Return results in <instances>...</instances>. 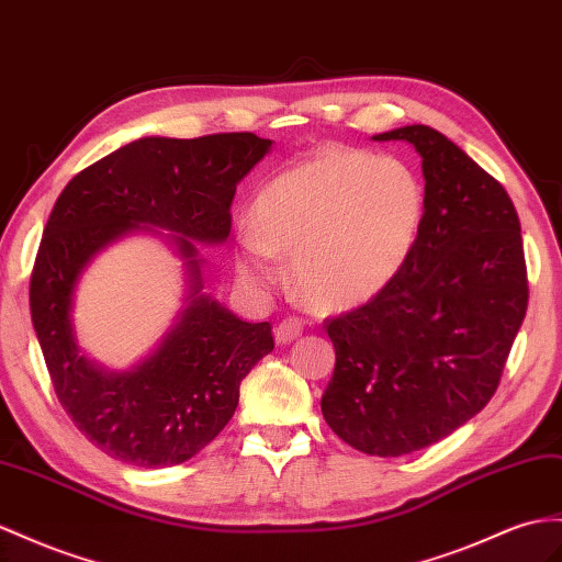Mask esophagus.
<instances>
[{"mask_svg":"<svg viewBox=\"0 0 562 562\" xmlns=\"http://www.w3.org/2000/svg\"><path fill=\"white\" fill-rule=\"evenodd\" d=\"M301 333H304V323L299 318H284L276 327V341L278 344H292Z\"/></svg>","mask_w":562,"mask_h":562,"instance_id":"obj_1","label":"esophagus"}]
</instances>
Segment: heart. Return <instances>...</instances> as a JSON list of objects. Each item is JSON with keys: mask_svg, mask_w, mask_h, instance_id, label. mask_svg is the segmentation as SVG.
I'll return each mask as SVG.
<instances>
[{"mask_svg": "<svg viewBox=\"0 0 562 562\" xmlns=\"http://www.w3.org/2000/svg\"><path fill=\"white\" fill-rule=\"evenodd\" d=\"M425 187L390 156L323 149L256 192L251 227L239 229V280L263 292L292 256V282L325 311L375 299L404 270L420 237Z\"/></svg>", "mask_w": 562, "mask_h": 562, "instance_id": "obj_1", "label": "heart"}]
</instances>
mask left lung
I'll list each match as a JSON object with an SVG mask.
<instances>
[{"instance_id": "obj_1", "label": "left lung", "mask_w": 562, "mask_h": 562, "mask_svg": "<svg viewBox=\"0 0 562 562\" xmlns=\"http://www.w3.org/2000/svg\"><path fill=\"white\" fill-rule=\"evenodd\" d=\"M401 139L423 158L425 218L398 278L327 321L337 363L325 423L368 456L396 458L449 437L494 396L527 313L520 218L508 192L429 125Z\"/></svg>"}]
</instances>
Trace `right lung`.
<instances>
[{"mask_svg": "<svg viewBox=\"0 0 562 562\" xmlns=\"http://www.w3.org/2000/svg\"><path fill=\"white\" fill-rule=\"evenodd\" d=\"M270 149L254 133L142 137L78 172L56 199L31 278L33 327L64 411L106 456L137 468L190 460L221 435L241 380L272 351L268 323H244L206 292L199 254V244L227 239L237 184ZM139 232L181 258L186 299L149 357L109 371L79 347L75 290L99 252Z\"/></svg>", "mask_w": 562, "mask_h": 562, "instance_id": "1", "label": "right lung"}]
</instances>
